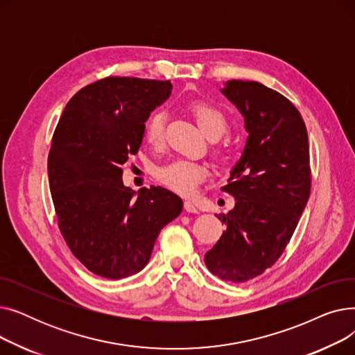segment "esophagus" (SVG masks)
Instances as JSON below:
<instances>
[{"label":"esophagus","instance_id":"34e87169","mask_svg":"<svg viewBox=\"0 0 355 355\" xmlns=\"http://www.w3.org/2000/svg\"><path fill=\"white\" fill-rule=\"evenodd\" d=\"M184 209H185V211H189V213H198V209L196 207V204L191 202V201H185Z\"/></svg>","mask_w":355,"mask_h":355}]
</instances>
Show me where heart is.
<instances>
[{"label": "heart", "mask_w": 355, "mask_h": 355, "mask_svg": "<svg viewBox=\"0 0 355 355\" xmlns=\"http://www.w3.org/2000/svg\"><path fill=\"white\" fill-rule=\"evenodd\" d=\"M189 112L196 119L198 128L207 138L217 139L227 129V119L223 112L209 102H193L189 105ZM144 138L146 144L153 148H161L165 139V116L164 114H154L145 122ZM225 154V149L218 148L217 155ZM209 175V168L189 159H174L168 164L158 166L155 170L157 180L166 189L181 196H191L198 184Z\"/></svg>", "instance_id": "b5f03b06"}]
</instances>
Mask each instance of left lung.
Wrapping results in <instances>:
<instances>
[{
	"label": "left lung",
	"mask_w": 355,
	"mask_h": 355,
	"mask_svg": "<svg viewBox=\"0 0 355 355\" xmlns=\"http://www.w3.org/2000/svg\"><path fill=\"white\" fill-rule=\"evenodd\" d=\"M245 116L243 155L221 191L234 209L217 216L226 232L204 256L223 281L243 284L281 257L311 194L309 144L295 105L259 82L230 80L221 90Z\"/></svg>",
	"instance_id": "1"
}]
</instances>
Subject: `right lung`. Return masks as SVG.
<instances>
[{
  "label": "right lung",
  "instance_id": "1",
  "mask_svg": "<svg viewBox=\"0 0 355 355\" xmlns=\"http://www.w3.org/2000/svg\"><path fill=\"white\" fill-rule=\"evenodd\" d=\"M171 83L109 76L80 89L54 129L47 161L59 230L95 275L121 279L142 270L182 200L162 187H125L122 165L138 153L145 121Z\"/></svg>",
  "mask_w": 355,
  "mask_h": 355
}]
</instances>
